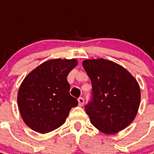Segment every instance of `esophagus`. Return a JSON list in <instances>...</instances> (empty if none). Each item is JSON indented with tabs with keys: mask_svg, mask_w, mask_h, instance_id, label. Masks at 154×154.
<instances>
[{
	"mask_svg": "<svg viewBox=\"0 0 154 154\" xmlns=\"http://www.w3.org/2000/svg\"><path fill=\"white\" fill-rule=\"evenodd\" d=\"M78 105L80 106H82L84 105V99L82 98V97H79L78 98Z\"/></svg>",
	"mask_w": 154,
	"mask_h": 154,
	"instance_id": "esophagus-1",
	"label": "esophagus"
}]
</instances>
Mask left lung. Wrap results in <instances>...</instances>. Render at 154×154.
<instances>
[{
    "mask_svg": "<svg viewBox=\"0 0 154 154\" xmlns=\"http://www.w3.org/2000/svg\"><path fill=\"white\" fill-rule=\"evenodd\" d=\"M82 66L92 85V100L85 107L90 120L106 134L125 129L140 105V87L134 77L112 61L86 59Z\"/></svg>",
    "mask_w": 154,
    "mask_h": 154,
    "instance_id": "left-lung-1",
    "label": "left lung"
}]
</instances>
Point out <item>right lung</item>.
I'll use <instances>...</instances> for the list:
<instances>
[{"mask_svg": "<svg viewBox=\"0 0 154 154\" xmlns=\"http://www.w3.org/2000/svg\"><path fill=\"white\" fill-rule=\"evenodd\" d=\"M77 60L50 59L31 71L20 87L17 102L26 125L36 132L46 134L66 121L69 111L78 105L70 96L68 73Z\"/></svg>", "mask_w": 154, "mask_h": 154, "instance_id": "1", "label": "right lung"}]
</instances>
